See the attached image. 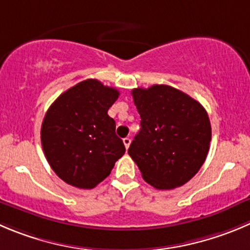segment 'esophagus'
I'll list each match as a JSON object with an SVG mask.
<instances>
[{
    "mask_svg": "<svg viewBox=\"0 0 250 250\" xmlns=\"http://www.w3.org/2000/svg\"><path fill=\"white\" fill-rule=\"evenodd\" d=\"M123 142L124 145H125V148H129L130 144H131V140H130V137H125V139H123Z\"/></svg>",
    "mask_w": 250,
    "mask_h": 250,
    "instance_id": "1",
    "label": "esophagus"
}]
</instances>
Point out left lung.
Here are the masks:
<instances>
[{"label": "left lung", "mask_w": 250, "mask_h": 250, "mask_svg": "<svg viewBox=\"0 0 250 250\" xmlns=\"http://www.w3.org/2000/svg\"><path fill=\"white\" fill-rule=\"evenodd\" d=\"M141 118V129L129 154L142 178L159 190L189 182L210 149L211 124L199 102L166 84L131 92Z\"/></svg>", "instance_id": "left-lung-1"}]
</instances>
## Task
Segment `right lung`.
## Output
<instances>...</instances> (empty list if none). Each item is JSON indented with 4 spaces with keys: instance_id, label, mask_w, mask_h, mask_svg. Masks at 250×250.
Instances as JSON below:
<instances>
[{
    "instance_id": "obj_1",
    "label": "right lung",
    "mask_w": 250,
    "mask_h": 250,
    "mask_svg": "<svg viewBox=\"0 0 250 250\" xmlns=\"http://www.w3.org/2000/svg\"><path fill=\"white\" fill-rule=\"evenodd\" d=\"M119 97L115 88L85 80L63 92L47 109L42 146L59 178L80 189L103 182L125 153L108 110Z\"/></svg>"
}]
</instances>
